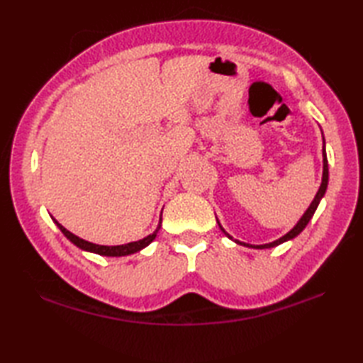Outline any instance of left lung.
Masks as SVG:
<instances>
[{"mask_svg":"<svg viewBox=\"0 0 363 363\" xmlns=\"http://www.w3.org/2000/svg\"><path fill=\"white\" fill-rule=\"evenodd\" d=\"M323 143H325V137H323ZM328 182H329V168H328V157H326V150H325V146H323V179H321V186H320V189H318V191H317V195H315L313 201L311 203L309 209H307V211L304 212L303 217H301V220H299V221L296 223V225H295V228L290 229L287 234L282 235L281 238H277V240H274V242H272V243H265V245H250V243H243V242L234 240V238L230 237V235L226 233L225 229H223V226L220 225V221H218V226H220V229L223 230V233H225V234H226V235L230 238V240H234V242H235V243H238V245L250 246V248H256V250L274 248V246L281 245V243H284V242H289V240H291V238H295L296 235H299L301 233H303V229L307 226V223H309V221H311V218L313 217L315 211H317V207H318V204H320V201H321V198L325 196V194H326Z\"/></svg>","mask_w":363,"mask_h":363,"instance_id":"left-lung-1","label":"left lung"}]
</instances>
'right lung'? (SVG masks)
Returning a JSON list of instances; mask_svg holds the SVG:
<instances>
[{"mask_svg":"<svg viewBox=\"0 0 363 363\" xmlns=\"http://www.w3.org/2000/svg\"><path fill=\"white\" fill-rule=\"evenodd\" d=\"M52 221L56 223L57 228L62 230V234L70 240L73 245L78 246V248L84 250V251H89V252H95V254H99V256H107V257H121V256H129V254H134V252H138L140 250L146 248L154 238H156L159 229H160V225H162V213H160V220H159V225L156 228V230H154L152 234H150L148 237L142 238V240L138 242H130V243H126V245H117V246H106V245H96V243H91V242H87L84 240V238H79L78 235L72 234L70 230H67L57 220Z\"/></svg>","mask_w":363,"mask_h":363,"instance_id":"obj_1","label":"right lung"}]
</instances>
